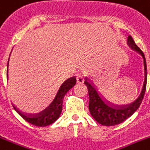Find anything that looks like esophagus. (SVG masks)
<instances>
[{
  "instance_id": "obj_1",
  "label": "esophagus",
  "mask_w": 150,
  "mask_h": 150,
  "mask_svg": "<svg viewBox=\"0 0 150 150\" xmlns=\"http://www.w3.org/2000/svg\"><path fill=\"white\" fill-rule=\"evenodd\" d=\"M76 79H77V82L79 84H82V83H84V76H83L81 73H79L76 75Z\"/></svg>"
}]
</instances>
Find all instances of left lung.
<instances>
[{
  "label": "left lung",
  "mask_w": 150,
  "mask_h": 150,
  "mask_svg": "<svg viewBox=\"0 0 150 150\" xmlns=\"http://www.w3.org/2000/svg\"><path fill=\"white\" fill-rule=\"evenodd\" d=\"M127 45L133 51L138 52L143 57L144 72H145V78H144L141 92L139 94V97L133 102L126 106H111L102 98V97L100 96L92 84L88 79H85V84L88 88L89 94V110L94 120L101 125L109 127V126L117 125L123 123L139 108L144 97L147 79L146 62L145 56L142 50L136 45L131 36H128Z\"/></svg>",
  "instance_id": "left-lung-1"
}]
</instances>
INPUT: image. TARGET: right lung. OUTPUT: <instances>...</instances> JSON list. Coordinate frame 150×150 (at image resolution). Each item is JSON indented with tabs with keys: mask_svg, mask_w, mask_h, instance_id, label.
Wrapping results in <instances>:
<instances>
[{
	"mask_svg": "<svg viewBox=\"0 0 150 150\" xmlns=\"http://www.w3.org/2000/svg\"><path fill=\"white\" fill-rule=\"evenodd\" d=\"M9 62V61H8ZM7 78H8V63H7ZM76 84V79L71 78L68 79L61 85L55 98L52 101L51 104L43 110L34 115H27L19 111L14 106L13 108L20 115L30 124L33 125L44 127L46 126L53 124L54 122L59 117L62 110V102L65 94Z\"/></svg>",
	"mask_w": 150,
	"mask_h": 150,
	"instance_id": "add662e5",
	"label": "right lung"
}]
</instances>
